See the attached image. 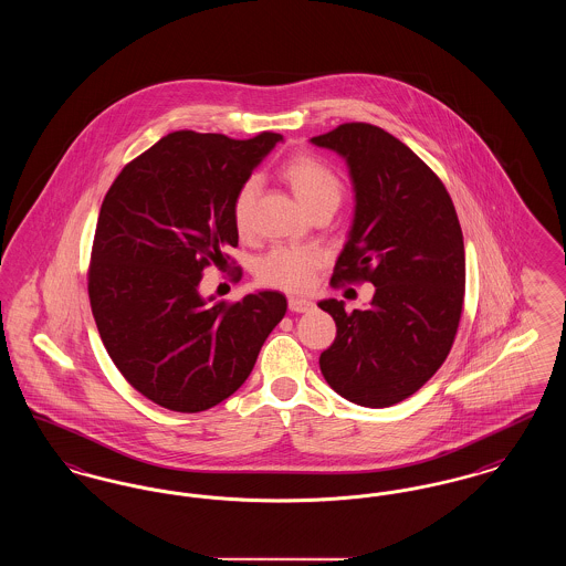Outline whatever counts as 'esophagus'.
Wrapping results in <instances>:
<instances>
[{
	"mask_svg": "<svg viewBox=\"0 0 566 566\" xmlns=\"http://www.w3.org/2000/svg\"><path fill=\"white\" fill-rule=\"evenodd\" d=\"M312 307H314V301H310V298H305V296H291V298H289V310L295 312V314L310 312Z\"/></svg>",
	"mask_w": 566,
	"mask_h": 566,
	"instance_id": "obj_1",
	"label": "esophagus"
}]
</instances>
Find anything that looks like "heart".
I'll use <instances>...</instances> for the list:
<instances>
[{
    "label": "heart",
    "instance_id": "obj_1",
    "mask_svg": "<svg viewBox=\"0 0 566 566\" xmlns=\"http://www.w3.org/2000/svg\"><path fill=\"white\" fill-rule=\"evenodd\" d=\"M282 180L295 192L301 206L312 212L323 203H339L342 182L326 163L312 155H296L284 163L280 171ZM259 185L254 178L245 180L233 197V224L240 235L252 229V208ZM321 256L314 250L303 248H273L256 265V275L263 284L282 291H305L312 282V273L318 268Z\"/></svg>",
    "mask_w": 566,
    "mask_h": 566
}]
</instances>
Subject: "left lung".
<instances>
[{"instance_id":"left-lung-1","label":"left lung","mask_w":566,"mask_h":566,"mask_svg":"<svg viewBox=\"0 0 566 566\" xmlns=\"http://www.w3.org/2000/svg\"><path fill=\"white\" fill-rule=\"evenodd\" d=\"M310 142L346 161L354 190L333 282L376 286L365 310L318 303L337 324L321 371L352 403L390 407L420 390L454 344L464 296L457 210L429 165L379 127L346 123Z\"/></svg>"}]
</instances>
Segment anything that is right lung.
Instances as JSON below:
<instances>
[{
    "instance_id": "obj_1",
    "label": "right lung",
    "mask_w": 566,
    "mask_h": 566,
    "mask_svg": "<svg viewBox=\"0 0 566 566\" xmlns=\"http://www.w3.org/2000/svg\"><path fill=\"white\" fill-rule=\"evenodd\" d=\"M284 142L176 132L129 163L106 192L88 270L91 310L118 371L153 403L197 413L250 376L286 296L233 305L199 291L203 270L238 245L233 197Z\"/></svg>"
}]
</instances>
